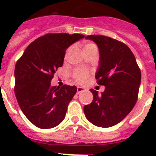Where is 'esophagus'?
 I'll return each mask as SVG.
<instances>
[{"label": "esophagus", "instance_id": "obj_1", "mask_svg": "<svg viewBox=\"0 0 156 156\" xmlns=\"http://www.w3.org/2000/svg\"><path fill=\"white\" fill-rule=\"evenodd\" d=\"M84 90V88L83 87H77V91H76V94H79L80 93H81V92H83Z\"/></svg>", "mask_w": 156, "mask_h": 156}]
</instances>
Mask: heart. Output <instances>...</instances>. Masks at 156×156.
<instances>
[{
	"mask_svg": "<svg viewBox=\"0 0 156 156\" xmlns=\"http://www.w3.org/2000/svg\"><path fill=\"white\" fill-rule=\"evenodd\" d=\"M94 47H96V45L94 44H92V43H87L83 46V51L87 50V49H89V48H94ZM88 76L87 72L85 71V70L83 69H78L76 70L74 72V77L75 79L79 83H83L87 80Z\"/></svg>",
	"mask_w": 156,
	"mask_h": 156,
	"instance_id": "1",
	"label": "heart"
}]
</instances>
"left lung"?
<instances>
[{
    "label": "left lung",
    "mask_w": 156,
    "mask_h": 156,
    "mask_svg": "<svg viewBox=\"0 0 156 156\" xmlns=\"http://www.w3.org/2000/svg\"><path fill=\"white\" fill-rule=\"evenodd\" d=\"M99 49L95 78L105 87L98 94L90 89L93 101L83 107L86 118L95 126L110 127L124 119L137 102L141 73L133 52L125 44L101 35H90Z\"/></svg>",
    "instance_id": "8db88e82"
}]
</instances>
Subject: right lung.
Here are the masks:
<instances>
[{"label":"right lung","mask_w":156,"mask_h":156,"mask_svg":"<svg viewBox=\"0 0 156 156\" xmlns=\"http://www.w3.org/2000/svg\"><path fill=\"white\" fill-rule=\"evenodd\" d=\"M82 34H48L25 50L15 68V94L27 119L37 127L50 129L60 124L76 94V86L51 87V81L64 62L66 49L83 38Z\"/></svg>","instance_id":"add662e5"}]
</instances>
